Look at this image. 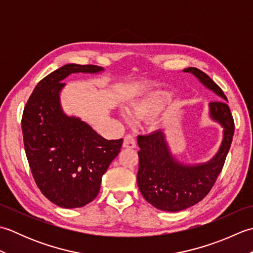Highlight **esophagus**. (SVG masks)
I'll return each instance as SVG.
<instances>
[{
  "instance_id": "1",
  "label": "esophagus",
  "mask_w": 253,
  "mask_h": 253,
  "mask_svg": "<svg viewBox=\"0 0 253 253\" xmlns=\"http://www.w3.org/2000/svg\"><path fill=\"white\" fill-rule=\"evenodd\" d=\"M123 147L124 148H128V149H133L136 147V139L132 135H126L125 138H124V142H123Z\"/></svg>"
}]
</instances>
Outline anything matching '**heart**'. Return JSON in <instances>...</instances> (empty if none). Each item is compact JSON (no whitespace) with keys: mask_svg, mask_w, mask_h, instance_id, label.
I'll list each match as a JSON object with an SVG mask.
<instances>
[{"mask_svg":"<svg viewBox=\"0 0 253 253\" xmlns=\"http://www.w3.org/2000/svg\"><path fill=\"white\" fill-rule=\"evenodd\" d=\"M173 95L168 90H154L129 105V113L135 118H150L158 116L168 106ZM124 117H128L124 113Z\"/></svg>","mask_w":253,"mask_h":253,"instance_id":"heart-1","label":"heart"}]
</instances>
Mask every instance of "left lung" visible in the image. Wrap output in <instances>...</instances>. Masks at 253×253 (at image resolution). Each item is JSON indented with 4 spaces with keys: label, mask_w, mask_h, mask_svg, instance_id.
I'll return each mask as SVG.
<instances>
[{
    "label": "left lung",
    "mask_w": 253,
    "mask_h": 253,
    "mask_svg": "<svg viewBox=\"0 0 253 253\" xmlns=\"http://www.w3.org/2000/svg\"><path fill=\"white\" fill-rule=\"evenodd\" d=\"M222 101L210 102L209 115L223 127V140L217 153L206 163L184 164L170 152L162 130L138 136V187L142 197L162 211L178 212L195 206L206 197L222 171L233 141L235 125L226 95L206 73L196 67L184 69Z\"/></svg>",
    "instance_id": "1"
}]
</instances>
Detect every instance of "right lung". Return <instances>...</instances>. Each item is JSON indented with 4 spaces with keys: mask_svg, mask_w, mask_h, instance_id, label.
<instances>
[{
    "mask_svg": "<svg viewBox=\"0 0 253 253\" xmlns=\"http://www.w3.org/2000/svg\"><path fill=\"white\" fill-rule=\"evenodd\" d=\"M103 71L95 65H64L36 85L25 106L21 129L32 176L45 198L61 208L92 201L102 176L121 151L123 139L107 140L61 106L62 80L71 74Z\"/></svg>",
    "mask_w": 253,
    "mask_h": 253,
    "instance_id": "obj_1",
    "label": "right lung"
}]
</instances>
